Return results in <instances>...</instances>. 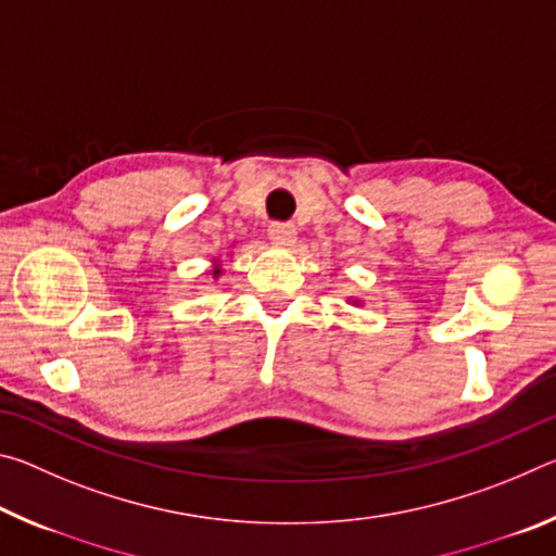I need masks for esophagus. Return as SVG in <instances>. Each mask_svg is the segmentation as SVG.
Wrapping results in <instances>:
<instances>
[{"label":"esophagus","mask_w":556,"mask_h":556,"mask_svg":"<svg viewBox=\"0 0 556 556\" xmlns=\"http://www.w3.org/2000/svg\"><path fill=\"white\" fill-rule=\"evenodd\" d=\"M296 238V228L291 223H271L269 225V240L277 244H291Z\"/></svg>","instance_id":"34e87169"}]
</instances>
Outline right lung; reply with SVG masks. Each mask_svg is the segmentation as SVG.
I'll return each mask as SVG.
<instances>
[{"label": "right lung", "instance_id": "add662e5", "mask_svg": "<svg viewBox=\"0 0 556 556\" xmlns=\"http://www.w3.org/2000/svg\"><path fill=\"white\" fill-rule=\"evenodd\" d=\"M220 275V269H213V277H218Z\"/></svg>", "mask_w": 556, "mask_h": 556}]
</instances>
